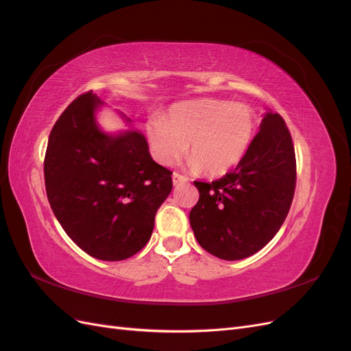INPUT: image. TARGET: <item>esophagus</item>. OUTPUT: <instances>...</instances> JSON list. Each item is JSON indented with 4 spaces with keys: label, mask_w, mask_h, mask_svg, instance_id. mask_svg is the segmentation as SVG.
<instances>
[{
    "label": "esophagus",
    "mask_w": 351,
    "mask_h": 351,
    "mask_svg": "<svg viewBox=\"0 0 351 351\" xmlns=\"http://www.w3.org/2000/svg\"><path fill=\"white\" fill-rule=\"evenodd\" d=\"M187 180H189V178H187L186 176H183V174H180V173H177V171L173 173V183H174V186L186 183Z\"/></svg>",
    "instance_id": "1"
}]
</instances>
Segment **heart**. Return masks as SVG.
<instances>
[{
  "label": "heart",
  "instance_id": "b5f03b06",
  "mask_svg": "<svg viewBox=\"0 0 351 351\" xmlns=\"http://www.w3.org/2000/svg\"><path fill=\"white\" fill-rule=\"evenodd\" d=\"M254 130L256 119L249 105L199 99L177 104L164 120L147 123L146 137L154 158L162 165L177 162L190 142V168L217 177L243 161Z\"/></svg>",
  "mask_w": 351,
  "mask_h": 351
}]
</instances>
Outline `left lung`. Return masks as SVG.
Segmentation results:
<instances>
[{
  "label": "left lung",
  "mask_w": 351,
  "mask_h": 351,
  "mask_svg": "<svg viewBox=\"0 0 351 351\" xmlns=\"http://www.w3.org/2000/svg\"><path fill=\"white\" fill-rule=\"evenodd\" d=\"M195 186L199 200L189 219L200 246L226 261L259 252L281 228L294 197L295 154L282 117H263L236 169Z\"/></svg>",
  "instance_id": "left-lung-1"
}]
</instances>
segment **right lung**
Instances as JSON below:
<instances>
[{
  "instance_id": "add662e5",
  "label": "right lung",
  "mask_w": 351,
  "mask_h": 351,
  "mask_svg": "<svg viewBox=\"0 0 351 351\" xmlns=\"http://www.w3.org/2000/svg\"><path fill=\"white\" fill-rule=\"evenodd\" d=\"M101 104L90 90L60 115L47 146L45 189L52 212L82 250L123 261L149 241L173 173L154 161L142 133H102L95 121Z\"/></svg>"
}]
</instances>
